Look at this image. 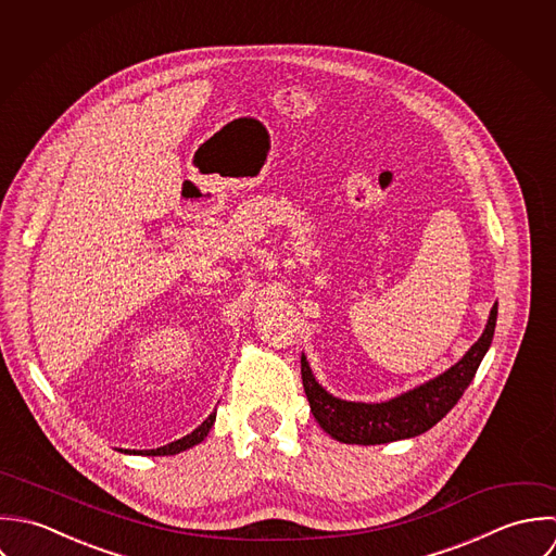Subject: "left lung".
I'll list each match as a JSON object with an SVG mask.
<instances>
[{
	"instance_id": "left-lung-1",
	"label": "left lung",
	"mask_w": 556,
	"mask_h": 556,
	"mask_svg": "<svg viewBox=\"0 0 556 556\" xmlns=\"http://www.w3.org/2000/svg\"><path fill=\"white\" fill-rule=\"evenodd\" d=\"M496 316L498 303H494L490 309V318L481 337L455 365L406 393L376 404L348 402L331 395L316 380L307 356L303 354V387L316 421L334 441L345 444L393 443L428 432L457 404L466 387L472 382L477 367L492 343Z\"/></svg>"
}]
</instances>
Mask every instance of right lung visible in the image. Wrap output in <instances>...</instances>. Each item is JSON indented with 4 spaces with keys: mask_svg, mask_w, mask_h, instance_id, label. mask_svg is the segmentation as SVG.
Listing matches in <instances>:
<instances>
[{
    "mask_svg": "<svg viewBox=\"0 0 556 556\" xmlns=\"http://www.w3.org/2000/svg\"><path fill=\"white\" fill-rule=\"evenodd\" d=\"M215 419H217V410H213V413L208 415V419H206L200 428H195L191 434H187V437H182V439H178V441H174V443L165 444V446H156V448H143V451H137V448L128 451V448H126V453H135V455H176V453H180V451H187V448L202 443V441L208 437L211 428L215 426Z\"/></svg>",
    "mask_w": 556,
    "mask_h": 556,
    "instance_id": "1",
    "label": "right lung"
}]
</instances>
